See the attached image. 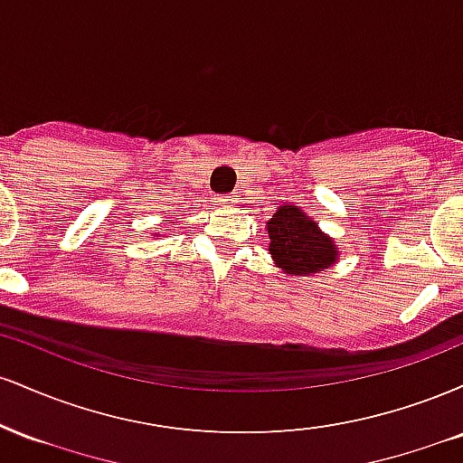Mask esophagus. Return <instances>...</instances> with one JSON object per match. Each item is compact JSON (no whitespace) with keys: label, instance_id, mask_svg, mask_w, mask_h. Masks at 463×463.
Segmentation results:
<instances>
[{"label":"esophagus","instance_id":"esophagus-1","mask_svg":"<svg viewBox=\"0 0 463 463\" xmlns=\"http://www.w3.org/2000/svg\"><path fill=\"white\" fill-rule=\"evenodd\" d=\"M235 202H237L235 195H220V198H217V204L220 206H232Z\"/></svg>","mask_w":463,"mask_h":463}]
</instances>
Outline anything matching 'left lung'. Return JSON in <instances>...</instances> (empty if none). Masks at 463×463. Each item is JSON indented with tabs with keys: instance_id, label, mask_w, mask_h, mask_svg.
<instances>
[{
	"instance_id": "left-lung-1",
	"label": "left lung",
	"mask_w": 463,
	"mask_h": 463,
	"mask_svg": "<svg viewBox=\"0 0 463 463\" xmlns=\"http://www.w3.org/2000/svg\"><path fill=\"white\" fill-rule=\"evenodd\" d=\"M265 231L272 261L287 276H316L337 263L339 248L335 239L300 206H279Z\"/></svg>"
}]
</instances>
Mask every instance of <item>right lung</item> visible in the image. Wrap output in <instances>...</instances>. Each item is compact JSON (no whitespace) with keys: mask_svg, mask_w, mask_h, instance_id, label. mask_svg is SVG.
<instances>
[{"mask_svg":"<svg viewBox=\"0 0 463 463\" xmlns=\"http://www.w3.org/2000/svg\"><path fill=\"white\" fill-rule=\"evenodd\" d=\"M163 224L167 226V224H176V222H174V220H163ZM154 237H161V235H156V232H154Z\"/></svg>","mask_w":463,"mask_h":463,"instance_id":"add662e5","label":"right lung"}]
</instances>
